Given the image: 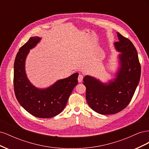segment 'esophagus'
I'll return each instance as SVG.
<instances>
[{
    "mask_svg": "<svg viewBox=\"0 0 149 149\" xmlns=\"http://www.w3.org/2000/svg\"><path fill=\"white\" fill-rule=\"evenodd\" d=\"M83 75L81 74H79L78 75V82L79 83H81L83 81Z\"/></svg>",
    "mask_w": 149,
    "mask_h": 149,
    "instance_id": "obj_1",
    "label": "esophagus"
}]
</instances>
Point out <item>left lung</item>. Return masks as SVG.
<instances>
[{"label":"left lung","instance_id":"1","mask_svg":"<svg viewBox=\"0 0 149 149\" xmlns=\"http://www.w3.org/2000/svg\"><path fill=\"white\" fill-rule=\"evenodd\" d=\"M115 42L120 66L116 78L103 83L91 76L83 78L86 100L93 110L103 115L114 114L123 110L131 101L141 78V67L136 48L130 40L117 33Z\"/></svg>","mask_w":149,"mask_h":149}]
</instances>
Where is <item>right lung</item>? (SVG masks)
<instances>
[{"instance_id": "1", "label": "right lung", "mask_w": 149, "mask_h": 149, "mask_svg": "<svg viewBox=\"0 0 149 149\" xmlns=\"http://www.w3.org/2000/svg\"><path fill=\"white\" fill-rule=\"evenodd\" d=\"M41 38L32 37L17 53L14 63L13 86L17 101L28 112L39 118H50L59 114L65 107L71 93L78 84V73L58 80L51 86L39 89L26 76L25 63L30 49Z\"/></svg>"}]
</instances>
